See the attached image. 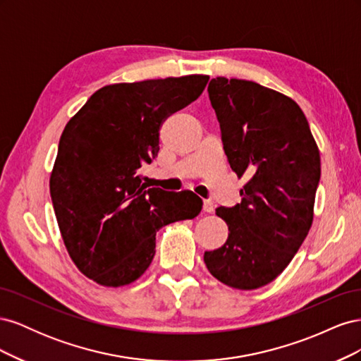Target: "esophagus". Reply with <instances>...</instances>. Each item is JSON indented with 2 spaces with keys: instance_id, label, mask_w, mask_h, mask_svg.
I'll return each mask as SVG.
<instances>
[{
  "instance_id": "obj_1",
  "label": "esophagus",
  "mask_w": 361,
  "mask_h": 361,
  "mask_svg": "<svg viewBox=\"0 0 361 361\" xmlns=\"http://www.w3.org/2000/svg\"><path fill=\"white\" fill-rule=\"evenodd\" d=\"M203 211L207 212V214L212 212L214 211V202L212 200H204L203 202Z\"/></svg>"
}]
</instances>
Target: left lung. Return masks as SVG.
I'll use <instances>...</instances> for the list:
<instances>
[{
    "label": "left lung",
    "instance_id": "left-lung-1",
    "mask_svg": "<svg viewBox=\"0 0 361 361\" xmlns=\"http://www.w3.org/2000/svg\"><path fill=\"white\" fill-rule=\"evenodd\" d=\"M207 93L231 169L248 180L239 191L241 203L216 207L228 238L203 259L224 285L257 289L281 274L310 231L319 150L290 97L224 76L211 80Z\"/></svg>",
    "mask_w": 361,
    "mask_h": 361
}]
</instances>
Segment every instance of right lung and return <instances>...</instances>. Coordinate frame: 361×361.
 Returning <instances> with one entry per match:
<instances>
[{
  "label": "right lung",
  "mask_w": 361,
  "mask_h": 361,
  "mask_svg": "<svg viewBox=\"0 0 361 361\" xmlns=\"http://www.w3.org/2000/svg\"><path fill=\"white\" fill-rule=\"evenodd\" d=\"M207 75L105 85L64 128L49 191L69 256L102 286L137 280L162 226L197 216L194 192L147 188L141 167L159 152V128L197 99Z\"/></svg>",
  "instance_id": "add662e5"
}]
</instances>
